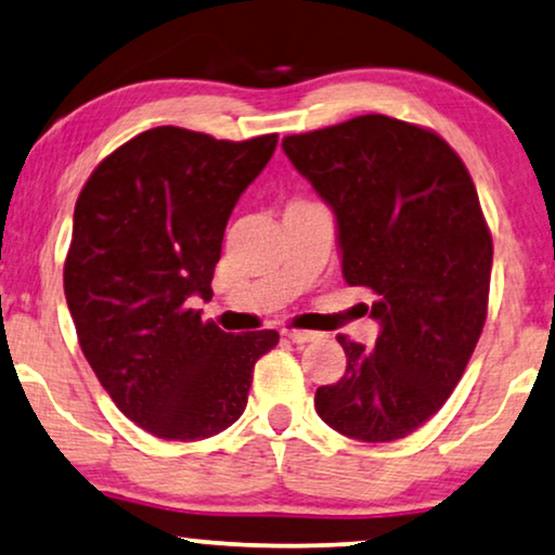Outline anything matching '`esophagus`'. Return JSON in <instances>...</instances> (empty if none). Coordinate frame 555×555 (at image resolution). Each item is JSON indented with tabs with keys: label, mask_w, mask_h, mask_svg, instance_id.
<instances>
[{
	"label": "esophagus",
	"mask_w": 555,
	"mask_h": 555,
	"mask_svg": "<svg viewBox=\"0 0 555 555\" xmlns=\"http://www.w3.org/2000/svg\"><path fill=\"white\" fill-rule=\"evenodd\" d=\"M282 335L286 340L292 343H312L318 340V333H312V330H297V327H284Z\"/></svg>",
	"instance_id": "1"
}]
</instances>
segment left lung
<instances>
[{
	"label": "left lung",
	"instance_id": "left-lung-1",
	"mask_svg": "<svg viewBox=\"0 0 555 555\" xmlns=\"http://www.w3.org/2000/svg\"><path fill=\"white\" fill-rule=\"evenodd\" d=\"M294 168L333 207L343 276L376 294V346L338 335L346 374L314 410L363 443L425 425L464 376L487 322L492 233L472 173L438 132L361 115L286 135Z\"/></svg>",
	"mask_w": 555,
	"mask_h": 555
}]
</instances>
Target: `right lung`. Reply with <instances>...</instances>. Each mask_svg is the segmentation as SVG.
<instances>
[{"label":"right lung","mask_w":555,"mask_h":555,"mask_svg":"<svg viewBox=\"0 0 555 555\" xmlns=\"http://www.w3.org/2000/svg\"><path fill=\"white\" fill-rule=\"evenodd\" d=\"M276 140L145 130L76 199L63 292L79 346L117 410L156 438L186 443L233 425L256 361L279 343L276 330L222 333L189 307L212 297L230 212Z\"/></svg>","instance_id":"obj_1"}]
</instances>
